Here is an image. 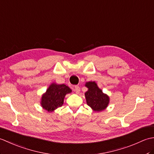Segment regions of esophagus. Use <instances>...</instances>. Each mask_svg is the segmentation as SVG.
Returning <instances> with one entry per match:
<instances>
[{"mask_svg":"<svg viewBox=\"0 0 154 154\" xmlns=\"http://www.w3.org/2000/svg\"><path fill=\"white\" fill-rule=\"evenodd\" d=\"M73 90L75 91V92H76L77 94L79 93V92H80V88H79V86H77V85L76 86H74Z\"/></svg>","mask_w":154,"mask_h":154,"instance_id":"obj_1","label":"esophagus"}]
</instances>
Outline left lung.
Returning <instances> with one entry per match:
<instances>
[{"instance_id": "8db88e82", "label": "left lung", "mask_w": 154, "mask_h": 154, "mask_svg": "<svg viewBox=\"0 0 154 154\" xmlns=\"http://www.w3.org/2000/svg\"><path fill=\"white\" fill-rule=\"evenodd\" d=\"M85 85L88 89L85 93L87 105L94 112L105 110L110 103L109 97L103 92L95 81L86 82Z\"/></svg>"}]
</instances>
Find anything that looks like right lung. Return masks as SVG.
<instances>
[{"label": "right lung", "instance_id": "add662e5", "mask_svg": "<svg viewBox=\"0 0 154 154\" xmlns=\"http://www.w3.org/2000/svg\"><path fill=\"white\" fill-rule=\"evenodd\" d=\"M71 92V89L66 85L52 83L42 95L41 106L48 112H54L63 105L65 95Z\"/></svg>", "mask_w": 154, "mask_h": 154}]
</instances>
